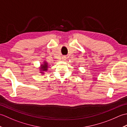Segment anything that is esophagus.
I'll return each mask as SVG.
<instances>
[{
    "mask_svg": "<svg viewBox=\"0 0 127 127\" xmlns=\"http://www.w3.org/2000/svg\"><path fill=\"white\" fill-rule=\"evenodd\" d=\"M66 59V57L65 56H62V61H65Z\"/></svg>",
    "mask_w": 127,
    "mask_h": 127,
    "instance_id": "34e87169",
    "label": "esophagus"
}]
</instances>
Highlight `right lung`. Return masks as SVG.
Returning <instances> with one entry per match:
<instances>
[{
    "label": "right lung",
    "instance_id": "add662e5",
    "mask_svg": "<svg viewBox=\"0 0 127 127\" xmlns=\"http://www.w3.org/2000/svg\"><path fill=\"white\" fill-rule=\"evenodd\" d=\"M48 68V64L47 62L44 61L42 62V64L40 65V66L39 67V71L40 73L41 74V75H44L45 72L47 71Z\"/></svg>",
    "mask_w": 127,
    "mask_h": 127
}]
</instances>
